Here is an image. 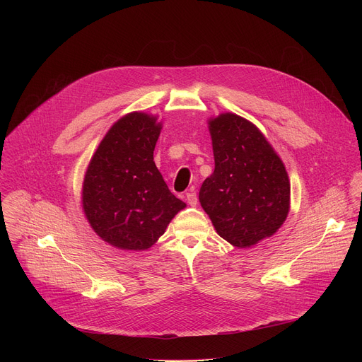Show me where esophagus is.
I'll return each instance as SVG.
<instances>
[{
	"instance_id": "esophagus-1",
	"label": "esophagus",
	"mask_w": 362,
	"mask_h": 362,
	"mask_svg": "<svg viewBox=\"0 0 362 362\" xmlns=\"http://www.w3.org/2000/svg\"><path fill=\"white\" fill-rule=\"evenodd\" d=\"M186 202H187V204H190V206H196V204H197V194H196L194 192L186 193Z\"/></svg>"
}]
</instances>
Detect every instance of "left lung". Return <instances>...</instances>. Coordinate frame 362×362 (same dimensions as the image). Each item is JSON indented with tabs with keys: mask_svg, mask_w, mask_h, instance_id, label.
I'll return each instance as SVG.
<instances>
[{
	"mask_svg": "<svg viewBox=\"0 0 362 362\" xmlns=\"http://www.w3.org/2000/svg\"><path fill=\"white\" fill-rule=\"evenodd\" d=\"M215 170L199 202L221 238L239 249L271 238L286 221L291 185L284 162L252 122L221 113L208 120Z\"/></svg>",
	"mask_w": 362,
	"mask_h": 362,
	"instance_id": "8db88e82",
	"label": "left lung"
}]
</instances>
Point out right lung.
<instances>
[{"label": "right lung", "mask_w": 362, "mask_h": 362, "mask_svg": "<svg viewBox=\"0 0 362 362\" xmlns=\"http://www.w3.org/2000/svg\"><path fill=\"white\" fill-rule=\"evenodd\" d=\"M159 116L120 117L95 148L81 189L83 212L95 235L122 250H146L186 208L153 162Z\"/></svg>", "instance_id": "add662e5"}]
</instances>
